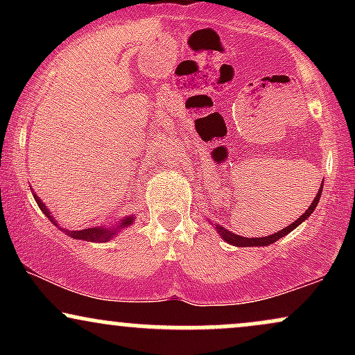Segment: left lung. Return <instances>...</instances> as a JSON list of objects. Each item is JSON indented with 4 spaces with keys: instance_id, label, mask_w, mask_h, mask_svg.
<instances>
[{
    "instance_id": "8db88e82",
    "label": "left lung",
    "mask_w": 355,
    "mask_h": 355,
    "mask_svg": "<svg viewBox=\"0 0 355 355\" xmlns=\"http://www.w3.org/2000/svg\"><path fill=\"white\" fill-rule=\"evenodd\" d=\"M322 187H324V182H322L320 189H319V191H317L315 198H313V200H312L311 207H309V209L305 210L304 214H302V217L297 218L294 223H291V225L285 227V229L275 232V234H272V235H267V237H252V239L242 237V235L232 234L230 230H227L225 227L218 225V223H217V225H215V230L218 232L220 237L225 240L227 243H230V245H235V247H267V245H270V243H274V242H277V240H279V239H282V237H285V235H287V234H291V232L294 230V229H297V227H299L300 223L304 222V220H307L309 217H311L312 211L315 210L317 203H319V200H320Z\"/></svg>"
}]
</instances>
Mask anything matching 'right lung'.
Segmentation results:
<instances>
[{
    "instance_id": "1",
    "label": "right lung",
    "mask_w": 355,
    "mask_h": 355,
    "mask_svg": "<svg viewBox=\"0 0 355 355\" xmlns=\"http://www.w3.org/2000/svg\"><path fill=\"white\" fill-rule=\"evenodd\" d=\"M31 191H33V190H31ZM33 197H35L36 203H38L40 209H42L43 214L46 215V217L50 218L56 227H60L58 222H56L55 217H53V215H51V211L48 210V207L44 205L42 198H40L38 195L35 193V191H33ZM133 220H135V215H125L123 218H118L116 220L115 225H113V223H112V227H108V225H95V227H88V229H83V230H64V229H61V230H63L64 234L68 235V237H71V239H75V240H85V242L103 243V242H110V240L115 237L118 232H121L123 229H128V227L133 223Z\"/></svg>"
}]
</instances>
